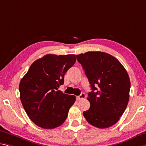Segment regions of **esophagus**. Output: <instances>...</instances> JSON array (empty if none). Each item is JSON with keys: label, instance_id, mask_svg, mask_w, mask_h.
I'll return each mask as SVG.
<instances>
[{"label": "esophagus", "instance_id": "1", "mask_svg": "<svg viewBox=\"0 0 146 146\" xmlns=\"http://www.w3.org/2000/svg\"><path fill=\"white\" fill-rule=\"evenodd\" d=\"M77 98L78 99H84L86 98V95H85L84 93H83V92H82V93L80 94V96H77Z\"/></svg>", "mask_w": 146, "mask_h": 146}]
</instances>
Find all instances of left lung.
I'll return each mask as SVG.
<instances>
[{"instance_id":"obj_1","label":"left lung","mask_w":146,"mask_h":146,"mask_svg":"<svg viewBox=\"0 0 146 146\" xmlns=\"http://www.w3.org/2000/svg\"><path fill=\"white\" fill-rule=\"evenodd\" d=\"M77 59L92 90L88 95L90 107L83 115L90 124L98 128L112 126L118 121L129 102L131 82L128 73L118 60L106 52H87L77 55Z\"/></svg>"}]
</instances>
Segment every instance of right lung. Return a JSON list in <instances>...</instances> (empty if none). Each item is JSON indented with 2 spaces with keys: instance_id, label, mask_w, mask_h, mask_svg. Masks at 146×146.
I'll return each instance as SVG.
<instances>
[{
  "instance_id": "obj_1",
  "label": "right lung",
  "mask_w": 146,
  "mask_h": 146,
  "mask_svg": "<svg viewBox=\"0 0 146 146\" xmlns=\"http://www.w3.org/2000/svg\"><path fill=\"white\" fill-rule=\"evenodd\" d=\"M75 62V54H47L33 62L21 80V101L36 125L54 129L66 119L76 98L58 88L64 84L65 73Z\"/></svg>"
}]
</instances>
